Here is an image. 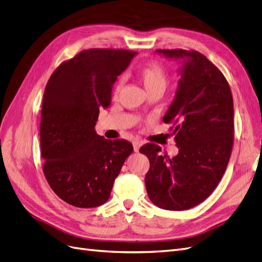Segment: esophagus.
Masks as SVG:
<instances>
[{"label":"esophagus","instance_id":"obj_1","mask_svg":"<svg viewBox=\"0 0 262 262\" xmlns=\"http://www.w3.org/2000/svg\"><path fill=\"white\" fill-rule=\"evenodd\" d=\"M141 145H142V142H141V141H139V140L134 141V142H133V148H134V152H139V149H140Z\"/></svg>","mask_w":262,"mask_h":262}]
</instances>
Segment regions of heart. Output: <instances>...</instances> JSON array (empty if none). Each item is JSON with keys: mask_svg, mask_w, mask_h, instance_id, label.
Wrapping results in <instances>:
<instances>
[{"mask_svg": "<svg viewBox=\"0 0 262 262\" xmlns=\"http://www.w3.org/2000/svg\"><path fill=\"white\" fill-rule=\"evenodd\" d=\"M137 76L141 84L143 85L147 94L154 92H163L168 81L167 70L163 64L157 61H150L145 63L137 70ZM122 82L119 80L114 87L115 94H118L121 90Z\"/></svg>", "mask_w": 262, "mask_h": 262, "instance_id": "b5f03b06", "label": "heart"}]
</instances>
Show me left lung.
Returning <instances> with one entry per match:
<instances>
[{
    "mask_svg": "<svg viewBox=\"0 0 262 262\" xmlns=\"http://www.w3.org/2000/svg\"><path fill=\"white\" fill-rule=\"evenodd\" d=\"M167 58L186 59L176 98L163 120L172 123L179 153L161 155L148 143L140 148L149 161L145 186L158 208L184 211L203 202L226 170L234 142L231 87L217 67L195 50L158 49Z\"/></svg>",
    "mask_w": 262,
    "mask_h": 262,
    "instance_id": "obj_1",
    "label": "left lung"
}]
</instances>
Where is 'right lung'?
<instances>
[{
    "label": "right lung",
    "mask_w": 262,
    "mask_h": 262,
    "mask_svg": "<svg viewBox=\"0 0 262 262\" xmlns=\"http://www.w3.org/2000/svg\"><path fill=\"white\" fill-rule=\"evenodd\" d=\"M136 53L83 50L62 62L47 83L40 119L42 171L53 192L73 207L104 204L133 152L128 141L98 136L95 124L99 109L110 104L117 77Z\"/></svg>",
    "instance_id": "1"
}]
</instances>
